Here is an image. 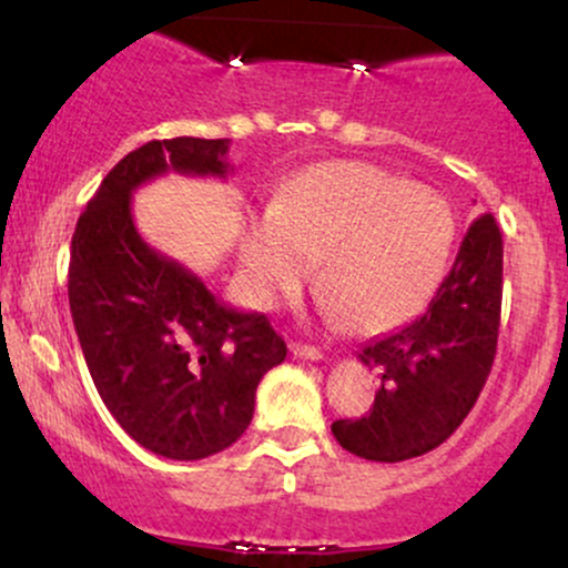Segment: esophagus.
<instances>
[{"label": "esophagus", "instance_id": "1", "mask_svg": "<svg viewBox=\"0 0 568 568\" xmlns=\"http://www.w3.org/2000/svg\"><path fill=\"white\" fill-rule=\"evenodd\" d=\"M291 352L293 357H302V361H321L323 352L312 344H302V342H291Z\"/></svg>", "mask_w": 568, "mask_h": 568}]
</instances>
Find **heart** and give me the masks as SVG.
Returning a JSON list of instances; mask_svg holds the SVG:
<instances>
[{
  "label": "heart",
  "instance_id": "1",
  "mask_svg": "<svg viewBox=\"0 0 568 568\" xmlns=\"http://www.w3.org/2000/svg\"><path fill=\"white\" fill-rule=\"evenodd\" d=\"M456 221L438 192L368 162L312 165L247 221L243 277L262 306L302 288L315 256L328 310L357 334H379L425 310L446 275Z\"/></svg>",
  "mask_w": 568,
  "mask_h": 568
}]
</instances>
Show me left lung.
<instances>
[{
	"instance_id": "left-lung-1",
	"label": "left lung",
	"mask_w": 568,
	"mask_h": 568,
	"mask_svg": "<svg viewBox=\"0 0 568 568\" xmlns=\"http://www.w3.org/2000/svg\"><path fill=\"white\" fill-rule=\"evenodd\" d=\"M501 232L491 213L470 224L427 312L361 349L379 371L374 408L338 419V446L371 462H403L452 438L478 400L497 355Z\"/></svg>"
}]
</instances>
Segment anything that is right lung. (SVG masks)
I'll return each mask as SVG.
<instances>
[{
	"label": "right lung",
	"instance_id": "1",
	"mask_svg": "<svg viewBox=\"0 0 568 568\" xmlns=\"http://www.w3.org/2000/svg\"><path fill=\"white\" fill-rule=\"evenodd\" d=\"M226 152V139L143 143L101 181L71 237V321L98 395L130 438L165 459L230 448L251 425L262 376L288 352L266 315L219 302L133 224L141 184L168 171L224 179Z\"/></svg>",
	"mask_w": 568,
	"mask_h": 568
}]
</instances>
